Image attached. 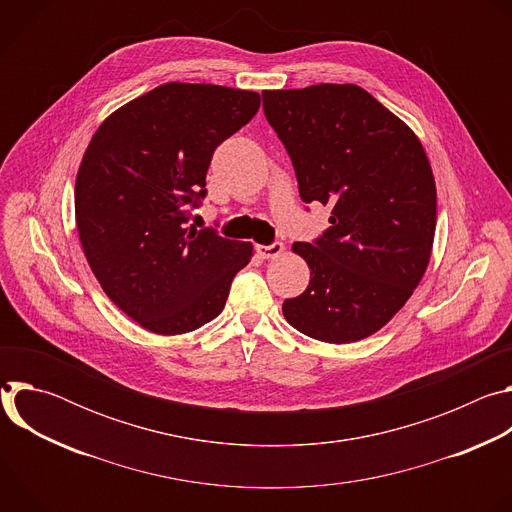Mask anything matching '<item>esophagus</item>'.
<instances>
[{"mask_svg": "<svg viewBox=\"0 0 512 512\" xmlns=\"http://www.w3.org/2000/svg\"><path fill=\"white\" fill-rule=\"evenodd\" d=\"M285 251L283 243H271V245H257V255L261 259H275Z\"/></svg>", "mask_w": 512, "mask_h": 512, "instance_id": "1", "label": "esophagus"}]
</instances>
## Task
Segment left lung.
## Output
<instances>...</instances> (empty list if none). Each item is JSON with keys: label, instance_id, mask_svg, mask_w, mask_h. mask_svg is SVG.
<instances>
[{"label": "left lung", "instance_id": "8db88e82", "mask_svg": "<svg viewBox=\"0 0 512 512\" xmlns=\"http://www.w3.org/2000/svg\"><path fill=\"white\" fill-rule=\"evenodd\" d=\"M261 95L302 200L332 208L322 237L291 247L308 263L310 285L283 302V316L322 342L367 338L405 306L431 257L435 180L423 145L356 85Z\"/></svg>", "mask_w": 512, "mask_h": 512}]
</instances>
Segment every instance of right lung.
<instances>
[{"label": "right lung", "instance_id": "right-lung-1", "mask_svg": "<svg viewBox=\"0 0 512 512\" xmlns=\"http://www.w3.org/2000/svg\"><path fill=\"white\" fill-rule=\"evenodd\" d=\"M255 91L166 83L111 113L75 184L85 257L109 300L174 336L223 312L253 245L188 225L214 150L259 111Z\"/></svg>", "mask_w": 512, "mask_h": 512}]
</instances>
